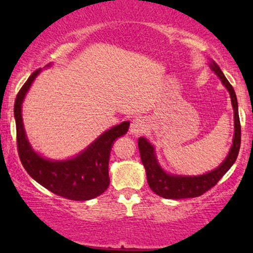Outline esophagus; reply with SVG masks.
Masks as SVG:
<instances>
[{
	"mask_svg": "<svg viewBox=\"0 0 253 253\" xmlns=\"http://www.w3.org/2000/svg\"><path fill=\"white\" fill-rule=\"evenodd\" d=\"M145 129H146V123H145L144 119L136 118L130 124V133L132 134H140Z\"/></svg>",
	"mask_w": 253,
	"mask_h": 253,
	"instance_id": "1",
	"label": "esophagus"
}]
</instances>
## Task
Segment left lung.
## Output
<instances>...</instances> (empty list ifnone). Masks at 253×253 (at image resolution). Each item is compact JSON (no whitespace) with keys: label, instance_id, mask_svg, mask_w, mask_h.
<instances>
[{"label":"left lung","instance_id":"1","mask_svg":"<svg viewBox=\"0 0 253 253\" xmlns=\"http://www.w3.org/2000/svg\"><path fill=\"white\" fill-rule=\"evenodd\" d=\"M211 69L221 80L223 85L228 90L231 96L232 107L234 110V136L233 145L231 146L228 156L216 169L211 172L200 176H177L165 172L159 165L155 155V147L146 139L139 138L138 146L140 152V158L146 170L147 183L153 193L164 199H188V197H197L211 188H213L220 178L225 175L236 162L240 149V138H242V128H240L239 114H238V101L233 86L229 84L227 78L222 74L221 69L215 62H211Z\"/></svg>","mask_w":253,"mask_h":253}]
</instances>
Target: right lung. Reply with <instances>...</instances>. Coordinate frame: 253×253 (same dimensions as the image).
<instances>
[{"label":"right lung","mask_w":253,"mask_h":253,"mask_svg":"<svg viewBox=\"0 0 253 253\" xmlns=\"http://www.w3.org/2000/svg\"><path fill=\"white\" fill-rule=\"evenodd\" d=\"M40 71L42 70L38 69L26 81L17 92L14 104L17 152L20 161L32 178L56 195L75 201L95 199L108 188L110 151L115 139L126 134L129 123L125 121L106 130L80 155L68 161H50L39 156L32 149L26 136L21 106L28 89Z\"/></svg>","instance_id":"right-lung-1"}]
</instances>
